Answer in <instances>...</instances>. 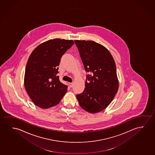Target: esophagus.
Wrapping results in <instances>:
<instances>
[{"mask_svg": "<svg viewBox=\"0 0 155 155\" xmlns=\"http://www.w3.org/2000/svg\"><path fill=\"white\" fill-rule=\"evenodd\" d=\"M73 85H74L73 83H69V85L70 87H72L73 86Z\"/></svg>", "mask_w": 155, "mask_h": 155, "instance_id": "obj_1", "label": "esophagus"}]
</instances>
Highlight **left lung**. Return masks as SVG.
I'll return each instance as SVG.
<instances>
[{"label": "left lung", "instance_id": "1", "mask_svg": "<svg viewBox=\"0 0 155 155\" xmlns=\"http://www.w3.org/2000/svg\"><path fill=\"white\" fill-rule=\"evenodd\" d=\"M87 76L84 91L77 95L79 104L91 114L105 109L112 102L119 87L116 63L110 52L94 41L75 40Z\"/></svg>", "mask_w": 155, "mask_h": 155}]
</instances>
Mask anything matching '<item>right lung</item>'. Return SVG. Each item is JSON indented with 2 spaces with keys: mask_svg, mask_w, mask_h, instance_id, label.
<instances>
[{
  "mask_svg": "<svg viewBox=\"0 0 155 155\" xmlns=\"http://www.w3.org/2000/svg\"><path fill=\"white\" fill-rule=\"evenodd\" d=\"M73 40L55 38L38 45L28 58L25 71V89L34 104L48 109L56 106L67 92L58 73L61 58L74 45Z\"/></svg>",
  "mask_w": 155,
  "mask_h": 155,
  "instance_id": "1",
  "label": "right lung"
}]
</instances>
